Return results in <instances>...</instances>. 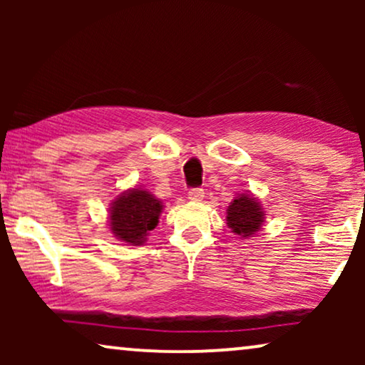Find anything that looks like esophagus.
<instances>
[{"label":"esophagus","mask_w":365,"mask_h":365,"mask_svg":"<svg viewBox=\"0 0 365 365\" xmlns=\"http://www.w3.org/2000/svg\"><path fill=\"white\" fill-rule=\"evenodd\" d=\"M204 189L202 187H194V189H191V191H189V201H192V202H199V201H202L204 199Z\"/></svg>","instance_id":"obj_1"}]
</instances>
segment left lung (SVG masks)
Returning a JSON list of instances; mask_svg holds the SVG:
<instances>
[{
    "mask_svg": "<svg viewBox=\"0 0 365 365\" xmlns=\"http://www.w3.org/2000/svg\"><path fill=\"white\" fill-rule=\"evenodd\" d=\"M227 224L232 232L241 237H251L261 229L264 222V211L256 197L239 194L227 207Z\"/></svg>",
    "mask_w": 365,
    "mask_h": 365,
    "instance_id": "left-lung-1",
    "label": "left lung"
}]
</instances>
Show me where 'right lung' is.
<instances>
[{
  "mask_svg": "<svg viewBox=\"0 0 365 365\" xmlns=\"http://www.w3.org/2000/svg\"><path fill=\"white\" fill-rule=\"evenodd\" d=\"M163 202L144 189H131L119 194L109 212V226L121 241L141 246L149 231L158 226Z\"/></svg>",
  "mask_w": 365,
  "mask_h": 365,
  "instance_id": "right-lung-1",
  "label": "right lung"
}]
</instances>
